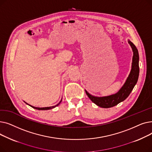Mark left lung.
Returning <instances> with one entry per match:
<instances>
[{"label":"left lung","mask_w":152,"mask_h":152,"mask_svg":"<svg viewBox=\"0 0 152 152\" xmlns=\"http://www.w3.org/2000/svg\"><path fill=\"white\" fill-rule=\"evenodd\" d=\"M129 45L132 47L133 51V57H132V69L131 73L127 77V80L121 89L115 94L110 95L107 97H97L92 96V95L89 94L86 91V93L87 96L97 105L102 108H110L113 107L119 103L124 101L127 97L129 96L132 91L135 85L136 84L139 75V56L138 50L137 49L135 45L131 42L130 41H128Z\"/></svg>","instance_id":"obj_1"}]
</instances>
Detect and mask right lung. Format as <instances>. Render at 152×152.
I'll return each mask as SVG.
<instances>
[{"mask_svg":"<svg viewBox=\"0 0 152 152\" xmlns=\"http://www.w3.org/2000/svg\"><path fill=\"white\" fill-rule=\"evenodd\" d=\"M61 101L58 103L57 105H56L55 106H53V107H45V108H39V107H33V106H31L30 105H29V104H27L28 105H29V106H31L32 108H34V109H36V110H50V109H52V108H55V107H56L57 106H58L60 103H61Z\"/></svg>","mask_w":152,"mask_h":152,"instance_id":"right-lung-1","label":"right lung"}]
</instances>
